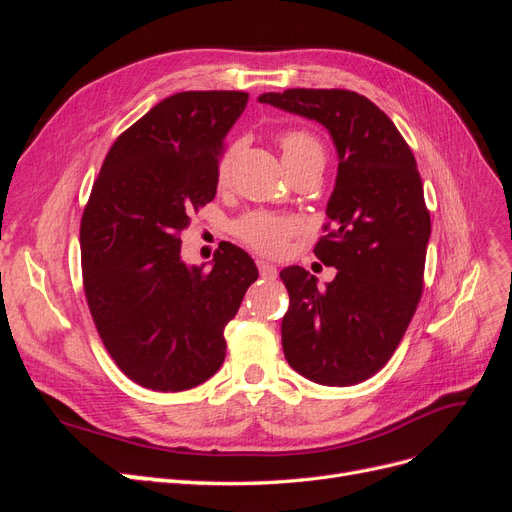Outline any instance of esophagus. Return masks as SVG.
<instances>
[{
    "label": "esophagus",
    "instance_id": "1",
    "mask_svg": "<svg viewBox=\"0 0 512 512\" xmlns=\"http://www.w3.org/2000/svg\"><path fill=\"white\" fill-rule=\"evenodd\" d=\"M256 265H258L260 275H262V277H267V280H273V277L277 275V267H275V265H271V262H267V260L258 258V260H256Z\"/></svg>",
    "mask_w": 512,
    "mask_h": 512
}]
</instances>
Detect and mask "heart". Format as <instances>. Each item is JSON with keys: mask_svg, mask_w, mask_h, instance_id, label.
<instances>
[{"mask_svg": "<svg viewBox=\"0 0 512 512\" xmlns=\"http://www.w3.org/2000/svg\"><path fill=\"white\" fill-rule=\"evenodd\" d=\"M280 147L286 164H294L307 158H322L324 151L318 143V138L305 130H288L280 136ZM232 164V149L222 153L218 162V181L224 183L230 175ZM301 230V222L290 215H277L269 211H250L241 215V218L232 224L235 237L245 243L252 250L267 254V256H280L286 252L288 241Z\"/></svg>", "mask_w": 512, "mask_h": 512, "instance_id": "b5f03b06", "label": "heart"}]
</instances>
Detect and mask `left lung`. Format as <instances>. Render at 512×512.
<instances>
[{
    "instance_id": "obj_1",
    "label": "left lung",
    "mask_w": 512,
    "mask_h": 512,
    "mask_svg": "<svg viewBox=\"0 0 512 512\" xmlns=\"http://www.w3.org/2000/svg\"><path fill=\"white\" fill-rule=\"evenodd\" d=\"M258 102L322 123L339 158L327 235L314 247L335 280L320 288L303 267L280 273L286 361L324 386L359 384L389 363L423 294L431 220L416 160L395 123L356 91L286 89Z\"/></svg>"
}]
</instances>
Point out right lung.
<instances>
[{
    "mask_svg": "<svg viewBox=\"0 0 512 512\" xmlns=\"http://www.w3.org/2000/svg\"><path fill=\"white\" fill-rule=\"evenodd\" d=\"M245 91H181L108 149L81 220L83 286L117 367L151 391H188L224 363L226 324L258 269L224 243L211 269L181 260L192 211L215 198Z\"/></svg>",
    "mask_w": 512,
    "mask_h": 512,
    "instance_id": "add662e5",
    "label": "right lung"
}]
</instances>
